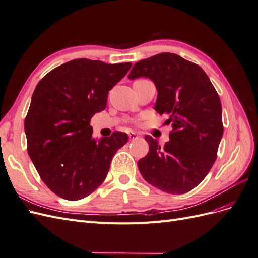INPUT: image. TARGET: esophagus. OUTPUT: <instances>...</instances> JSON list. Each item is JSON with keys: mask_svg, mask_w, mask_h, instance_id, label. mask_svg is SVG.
<instances>
[{"mask_svg": "<svg viewBox=\"0 0 258 258\" xmlns=\"http://www.w3.org/2000/svg\"><path fill=\"white\" fill-rule=\"evenodd\" d=\"M139 138V136L136 134V132H129V139L131 140V141H132V140H136V139H138Z\"/></svg>", "mask_w": 258, "mask_h": 258, "instance_id": "34e87169", "label": "esophagus"}]
</instances>
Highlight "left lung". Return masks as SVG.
<instances>
[{"label":"left lung","mask_w":258,"mask_h":258,"mask_svg":"<svg viewBox=\"0 0 258 258\" xmlns=\"http://www.w3.org/2000/svg\"><path fill=\"white\" fill-rule=\"evenodd\" d=\"M145 76L158 91L155 110L172 124L170 141L160 147L146 136L150 151L138 161L147 183L179 195L201 183L212 168L223 137L222 104L218 93L198 64L178 54L161 52L137 62L130 80Z\"/></svg>","instance_id":"8db88e82"}]
</instances>
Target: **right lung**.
Here are the masks:
<instances>
[{
    "label": "right lung",
    "instance_id": "obj_1",
    "mask_svg": "<svg viewBox=\"0 0 258 258\" xmlns=\"http://www.w3.org/2000/svg\"><path fill=\"white\" fill-rule=\"evenodd\" d=\"M131 62L107 64L75 59L54 68L36 85L25 119L28 154L42 181L67 200L87 197L103 183L112 158L128 141L115 131L97 142L91 117Z\"/></svg>",
    "mask_w": 258,
    "mask_h": 258
}]
</instances>
